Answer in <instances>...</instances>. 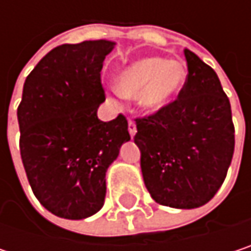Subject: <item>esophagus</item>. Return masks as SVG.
Wrapping results in <instances>:
<instances>
[{"mask_svg":"<svg viewBox=\"0 0 251 251\" xmlns=\"http://www.w3.org/2000/svg\"><path fill=\"white\" fill-rule=\"evenodd\" d=\"M127 130H129L130 136H135V133H136V124L133 121H129L127 122Z\"/></svg>","mask_w":251,"mask_h":251,"instance_id":"34e87169","label":"esophagus"}]
</instances>
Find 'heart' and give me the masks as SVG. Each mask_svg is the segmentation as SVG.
<instances>
[{"label": "heart", "instance_id": "b5f03b06", "mask_svg": "<svg viewBox=\"0 0 251 251\" xmlns=\"http://www.w3.org/2000/svg\"><path fill=\"white\" fill-rule=\"evenodd\" d=\"M186 67L180 61L163 58L139 59L118 75V90L125 97L139 99V104L155 112L173 101L186 81Z\"/></svg>", "mask_w": 251, "mask_h": 251}]
</instances>
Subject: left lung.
I'll use <instances>...</instances> for the list:
<instances>
[{"mask_svg":"<svg viewBox=\"0 0 251 251\" xmlns=\"http://www.w3.org/2000/svg\"><path fill=\"white\" fill-rule=\"evenodd\" d=\"M187 76L166 107L136 118L144 183L164 206L193 209L209 202L226 180L234 154L229 100L217 73L184 49Z\"/></svg>","mask_w":251,"mask_h":251,"instance_id":"1","label":"left lung"}]
</instances>
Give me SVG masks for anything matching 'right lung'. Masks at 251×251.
Instances as JSON below:
<instances>
[{"label":"right lung","mask_w":251,"mask_h":251,"mask_svg":"<svg viewBox=\"0 0 251 251\" xmlns=\"http://www.w3.org/2000/svg\"><path fill=\"white\" fill-rule=\"evenodd\" d=\"M113 46H56L25 78L17 109L22 161L37 201L61 218L82 220L101 209L106 172L130 139L122 113L110 122L97 118L106 100L100 73Z\"/></svg>","instance_id":"right-lung-1"}]
</instances>
